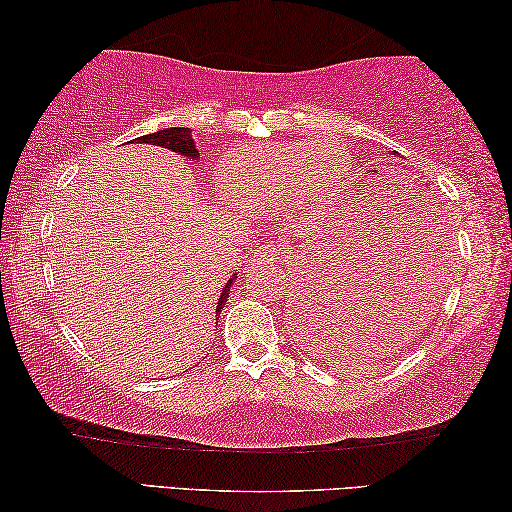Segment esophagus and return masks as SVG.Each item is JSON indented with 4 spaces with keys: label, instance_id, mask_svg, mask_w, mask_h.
Instances as JSON below:
<instances>
[{
    "label": "esophagus",
    "instance_id": "1",
    "mask_svg": "<svg viewBox=\"0 0 512 512\" xmlns=\"http://www.w3.org/2000/svg\"><path fill=\"white\" fill-rule=\"evenodd\" d=\"M274 261V249L272 247H258L251 251V258H249V267L251 270H265V267H270Z\"/></svg>",
    "mask_w": 512,
    "mask_h": 512
}]
</instances>
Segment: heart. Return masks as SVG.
I'll use <instances>...</instances> for the list:
<instances>
[{
	"mask_svg": "<svg viewBox=\"0 0 512 512\" xmlns=\"http://www.w3.org/2000/svg\"><path fill=\"white\" fill-rule=\"evenodd\" d=\"M338 152L331 147L306 149L272 147L233 158L220 170L224 197L240 211H276L292 197L322 195L333 172H340Z\"/></svg>",
	"mask_w": 512,
	"mask_h": 512,
	"instance_id": "heart-1",
	"label": "heart"
}]
</instances>
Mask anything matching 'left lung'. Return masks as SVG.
<instances>
[{
  "label": "left lung",
  "instance_id": "1",
  "mask_svg": "<svg viewBox=\"0 0 512 512\" xmlns=\"http://www.w3.org/2000/svg\"><path fill=\"white\" fill-rule=\"evenodd\" d=\"M304 324H306V333L308 335H311L313 333V338H324V335H326V329H329V333H333V338H338V335H340V331H335V329H338V322H331V326L329 324H326V322H320V320H311V322H308V320H304ZM349 333V331H347ZM363 333L365 331H360V333H356V338H363ZM351 335H354V331H351ZM351 335H349V340L347 342H342V351H345V349H349V347H360V345H367V340H370V338H365V340H354V338H351ZM326 340V338H324ZM333 347V345H331Z\"/></svg>",
  "mask_w": 512,
  "mask_h": 512
}]
</instances>
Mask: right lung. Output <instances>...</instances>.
Returning <instances> with one entry per match:
<instances>
[{
  "instance_id": "1",
  "label": "right lung",
  "mask_w": 512,
  "mask_h": 512,
  "mask_svg": "<svg viewBox=\"0 0 512 512\" xmlns=\"http://www.w3.org/2000/svg\"><path fill=\"white\" fill-rule=\"evenodd\" d=\"M136 142H147V145H156V147H163V149H172V152H177V154H181V156H188V158H195L197 161V156H199V152H197V147H195V140H192V136H190V129H186V127H170V129H161V131H156V133H149V136H140V138H136ZM238 276L233 274V279L226 283L224 286V290L220 292V301H217V308H215V315H220L222 313V308H224V301L229 299V286L233 281H236Z\"/></svg>"
}]
</instances>
